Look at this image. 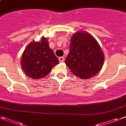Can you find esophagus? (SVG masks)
<instances>
[{
    "instance_id": "34e87169",
    "label": "esophagus",
    "mask_w": 126,
    "mask_h": 126,
    "mask_svg": "<svg viewBox=\"0 0 126 126\" xmlns=\"http://www.w3.org/2000/svg\"><path fill=\"white\" fill-rule=\"evenodd\" d=\"M58 59H59V61H60V62H61V63L64 62V61H65V58H63V57H60Z\"/></svg>"
}]
</instances>
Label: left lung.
<instances>
[{
  "instance_id": "1",
  "label": "left lung",
  "mask_w": 126,
  "mask_h": 126,
  "mask_svg": "<svg viewBox=\"0 0 126 126\" xmlns=\"http://www.w3.org/2000/svg\"><path fill=\"white\" fill-rule=\"evenodd\" d=\"M104 60V53L92 36L86 31L73 34L65 63L74 74L81 79H89L99 72Z\"/></svg>"
}]
</instances>
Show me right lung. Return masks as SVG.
Returning <instances> with one entry per match:
<instances>
[{
  "label": "right lung",
  "mask_w": 126,
  "mask_h": 126,
  "mask_svg": "<svg viewBox=\"0 0 126 126\" xmlns=\"http://www.w3.org/2000/svg\"><path fill=\"white\" fill-rule=\"evenodd\" d=\"M59 60L49 47L47 38L42 37L40 42H32L24 50L21 65L26 76L34 79L44 78L51 71Z\"/></svg>",
  "instance_id": "right-lung-1"
}]
</instances>
